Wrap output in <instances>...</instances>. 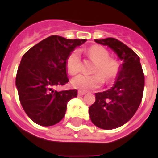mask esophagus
Wrapping results in <instances>:
<instances>
[{
	"label": "esophagus",
	"instance_id": "obj_1",
	"mask_svg": "<svg viewBox=\"0 0 158 158\" xmlns=\"http://www.w3.org/2000/svg\"><path fill=\"white\" fill-rule=\"evenodd\" d=\"M85 91H82V90H79V91H78V95H79V96H83V95H85Z\"/></svg>",
	"mask_w": 158,
	"mask_h": 158
}]
</instances>
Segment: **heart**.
I'll return each instance as SVG.
<instances>
[{"instance_id":"b5f03b06","label":"heart","mask_w":158,"mask_h":158,"mask_svg":"<svg viewBox=\"0 0 158 158\" xmlns=\"http://www.w3.org/2000/svg\"><path fill=\"white\" fill-rule=\"evenodd\" d=\"M87 55L95 62L92 75L79 74L73 78L71 85L73 88L80 90H92L102 86L104 79L112 82L120 72V63L116 59L109 57V52L101 45H92L87 50ZM66 69L70 74H76L81 70L80 56L77 51H73L66 60Z\"/></svg>"}]
</instances>
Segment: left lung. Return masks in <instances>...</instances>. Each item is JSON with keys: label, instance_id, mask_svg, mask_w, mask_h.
I'll return each instance as SVG.
<instances>
[{"label": "left lung", "instance_id": "obj_1", "mask_svg": "<svg viewBox=\"0 0 158 158\" xmlns=\"http://www.w3.org/2000/svg\"><path fill=\"white\" fill-rule=\"evenodd\" d=\"M95 41L112 49L123 63L113 87L96 93V102L89 107V118L100 129H117L130 120L141 102L144 73L138 55L123 43L114 38Z\"/></svg>", "mask_w": 158, "mask_h": 158}]
</instances>
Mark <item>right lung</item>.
Returning a JSON list of instances; mask_svg holds the SVG:
<instances>
[{
  "instance_id": "right-lung-1",
  "label": "right lung",
  "mask_w": 158,
  "mask_h": 158,
  "mask_svg": "<svg viewBox=\"0 0 158 158\" xmlns=\"http://www.w3.org/2000/svg\"><path fill=\"white\" fill-rule=\"evenodd\" d=\"M86 40H67L50 36L23 56L16 87L26 114L41 126H52L65 116L67 104L77 96L76 89L56 91L53 88L69 82L66 60Z\"/></svg>"
}]
</instances>
